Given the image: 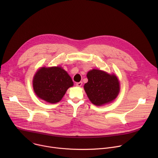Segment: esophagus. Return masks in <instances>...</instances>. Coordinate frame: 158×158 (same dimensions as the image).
<instances>
[{"mask_svg":"<svg viewBox=\"0 0 158 158\" xmlns=\"http://www.w3.org/2000/svg\"><path fill=\"white\" fill-rule=\"evenodd\" d=\"M82 85V82H79L76 83V85L77 87H81Z\"/></svg>","mask_w":158,"mask_h":158,"instance_id":"34e87169","label":"esophagus"}]
</instances>
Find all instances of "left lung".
<instances>
[{
	"instance_id": "obj_1",
	"label": "left lung",
	"mask_w": 158,
	"mask_h": 158,
	"mask_svg": "<svg viewBox=\"0 0 158 158\" xmlns=\"http://www.w3.org/2000/svg\"><path fill=\"white\" fill-rule=\"evenodd\" d=\"M88 82L84 84V90L93 104L102 106L116 98L119 93L118 77L104 71L93 69L87 74Z\"/></svg>"
}]
</instances>
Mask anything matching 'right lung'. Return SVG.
<instances>
[{
    "instance_id": "add662e5",
    "label": "right lung",
    "mask_w": 158,
    "mask_h": 158,
    "mask_svg": "<svg viewBox=\"0 0 158 158\" xmlns=\"http://www.w3.org/2000/svg\"><path fill=\"white\" fill-rule=\"evenodd\" d=\"M73 85L71 77L60 67H42L37 71L33 79L35 94L50 103L61 100L69 87Z\"/></svg>"
}]
</instances>
